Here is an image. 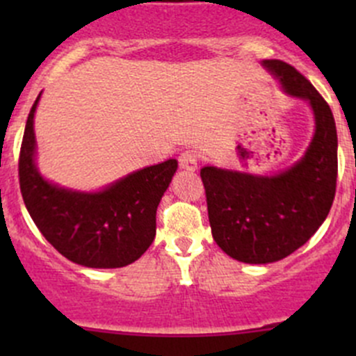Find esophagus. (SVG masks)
Instances as JSON below:
<instances>
[{"instance_id":"obj_1","label":"esophagus","mask_w":356,"mask_h":356,"mask_svg":"<svg viewBox=\"0 0 356 356\" xmlns=\"http://www.w3.org/2000/svg\"><path fill=\"white\" fill-rule=\"evenodd\" d=\"M198 160L200 155L196 149H186V152H182L181 156H179V165H181V168H184V170H196V168H198Z\"/></svg>"}]
</instances>
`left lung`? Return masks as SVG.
Wrapping results in <instances>:
<instances>
[{"instance_id":"obj_1","label":"left lung","mask_w":356,"mask_h":356,"mask_svg":"<svg viewBox=\"0 0 356 356\" xmlns=\"http://www.w3.org/2000/svg\"><path fill=\"white\" fill-rule=\"evenodd\" d=\"M264 65L286 92L310 103L315 134L305 156L274 177L201 168L215 243L245 264L282 260L303 246L329 215L337 181L336 122L327 102L289 63L264 60Z\"/></svg>"}]
</instances>
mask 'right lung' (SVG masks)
I'll list each match as a JSON object with an SVG mask.
<instances>
[{
  "instance_id": "obj_1",
  "label": "right lung",
  "mask_w": 356,
  "mask_h": 356,
  "mask_svg": "<svg viewBox=\"0 0 356 356\" xmlns=\"http://www.w3.org/2000/svg\"><path fill=\"white\" fill-rule=\"evenodd\" d=\"M39 96L27 117L19 156L20 193L32 220L46 241L74 264L92 268L132 264L155 239L156 208L177 161L143 168L102 193H75L49 184L34 165Z\"/></svg>"
}]
</instances>
